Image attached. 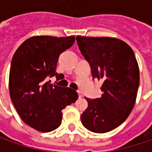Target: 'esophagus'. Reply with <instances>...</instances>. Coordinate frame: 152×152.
Segmentation results:
<instances>
[{"label":"esophagus","mask_w":152,"mask_h":152,"mask_svg":"<svg viewBox=\"0 0 152 152\" xmlns=\"http://www.w3.org/2000/svg\"><path fill=\"white\" fill-rule=\"evenodd\" d=\"M78 95H79V97L83 96V94H82V92H80V91H78Z\"/></svg>","instance_id":"esophagus-1"}]
</instances>
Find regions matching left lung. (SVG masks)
I'll return each mask as SVG.
<instances>
[{"label": "left lung", "instance_id": "1", "mask_svg": "<svg viewBox=\"0 0 152 152\" xmlns=\"http://www.w3.org/2000/svg\"><path fill=\"white\" fill-rule=\"evenodd\" d=\"M81 54L89 62L93 79L102 82V97H85L88 107L81 122L94 133H107L122 124L134 106L140 71L131 47L110 37H76Z\"/></svg>", "mask_w": 152, "mask_h": 152}]
</instances>
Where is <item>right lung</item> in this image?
Instances as JSON below:
<instances>
[{"label":"right lung","instance_id":"add662e5","mask_svg":"<svg viewBox=\"0 0 152 152\" xmlns=\"http://www.w3.org/2000/svg\"><path fill=\"white\" fill-rule=\"evenodd\" d=\"M75 37L34 36L16 50L11 62L9 91L22 120L38 131L46 133L61 124V110L74 103L78 94L70 88L50 84L63 74L56 72L59 56L70 48Z\"/></svg>","mask_w":152,"mask_h":152}]
</instances>
